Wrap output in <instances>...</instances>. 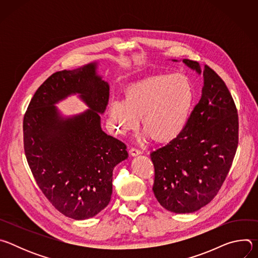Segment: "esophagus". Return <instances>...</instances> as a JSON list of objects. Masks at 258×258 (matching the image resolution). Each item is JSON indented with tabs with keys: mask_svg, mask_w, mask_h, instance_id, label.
Wrapping results in <instances>:
<instances>
[{
	"mask_svg": "<svg viewBox=\"0 0 258 258\" xmlns=\"http://www.w3.org/2000/svg\"><path fill=\"white\" fill-rule=\"evenodd\" d=\"M130 154H131V156L135 157V156H138V155H140V154H141V151H140V150H138V149L132 148V149L130 150Z\"/></svg>",
	"mask_w": 258,
	"mask_h": 258,
	"instance_id": "esophagus-1",
	"label": "esophagus"
}]
</instances>
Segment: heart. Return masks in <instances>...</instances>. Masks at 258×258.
<instances>
[{
  "label": "heart",
  "instance_id": "obj_1",
  "mask_svg": "<svg viewBox=\"0 0 258 258\" xmlns=\"http://www.w3.org/2000/svg\"><path fill=\"white\" fill-rule=\"evenodd\" d=\"M196 100L193 81L183 73H163L140 80L125 90L124 100L108 104V122L116 135L136 130L142 118V141L169 143L190 120Z\"/></svg>",
  "mask_w": 258,
  "mask_h": 258
}]
</instances>
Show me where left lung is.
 I'll list each match as a JSON object with an SVG mask.
<instances>
[{"instance_id": "8db88e82", "label": "left lung", "mask_w": 258, "mask_h": 258, "mask_svg": "<svg viewBox=\"0 0 258 258\" xmlns=\"http://www.w3.org/2000/svg\"><path fill=\"white\" fill-rule=\"evenodd\" d=\"M182 62L201 75L198 62ZM203 80L201 99L185 131L151 153L154 195L162 207L174 213L195 212L216 196L238 147V111L229 89L207 65Z\"/></svg>"}]
</instances>
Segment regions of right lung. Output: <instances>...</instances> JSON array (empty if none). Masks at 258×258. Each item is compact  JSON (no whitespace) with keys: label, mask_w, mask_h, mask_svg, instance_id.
Instances as JSON below:
<instances>
[{"label":"right lung","mask_w":258,"mask_h":258,"mask_svg":"<svg viewBox=\"0 0 258 258\" xmlns=\"http://www.w3.org/2000/svg\"><path fill=\"white\" fill-rule=\"evenodd\" d=\"M97 66L53 73L34 93L23 118L24 152L36 183L58 211L78 220L109 204L113 169L128 157L126 146L101 128L109 85ZM77 93L89 109L62 117L54 104Z\"/></svg>","instance_id":"1"}]
</instances>
